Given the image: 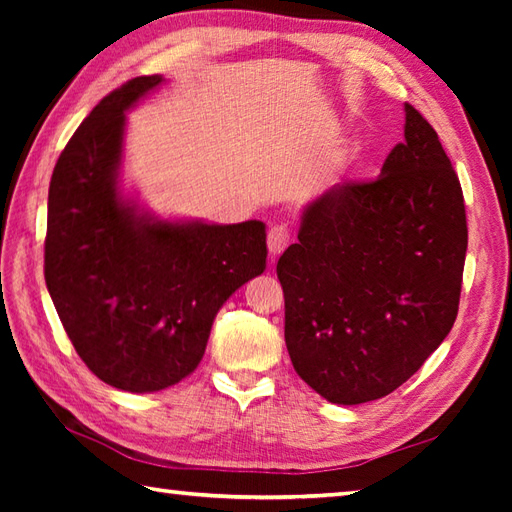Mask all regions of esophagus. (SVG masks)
<instances>
[{"label":"esophagus","instance_id":"1","mask_svg":"<svg viewBox=\"0 0 512 512\" xmlns=\"http://www.w3.org/2000/svg\"><path fill=\"white\" fill-rule=\"evenodd\" d=\"M290 242V228L286 224H275L268 228V250L270 255L277 257L286 250Z\"/></svg>","mask_w":512,"mask_h":512}]
</instances>
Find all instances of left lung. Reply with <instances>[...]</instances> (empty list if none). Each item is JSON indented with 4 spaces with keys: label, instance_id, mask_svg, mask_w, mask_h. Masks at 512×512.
Segmentation results:
<instances>
[{
    "label": "left lung",
    "instance_id": "left-lung-1",
    "mask_svg": "<svg viewBox=\"0 0 512 512\" xmlns=\"http://www.w3.org/2000/svg\"><path fill=\"white\" fill-rule=\"evenodd\" d=\"M297 237L277 262L295 372L334 405L391 394L451 332L469 244L458 173L416 107L380 176L308 202Z\"/></svg>",
    "mask_w": 512,
    "mask_h": 512
}]
</instances>
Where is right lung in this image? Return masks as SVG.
Here are the masks:
<instances>
[{"label":"right lung","mask_w":512,"mask_h":512,"mask_svg":"<svg viewBox=\"0 0 512 512\" xmlns=\"http://www.w3.org/2000/svg\"><path fill=\"white\" fill-rule=\"evenodd\" d=\"M165 81L138 76L76 129L48 191L46 286L103 383L149 394L200 365L215 314L266 270V224L160 220L121 189L125 112Z\"/></svg>","instance_id":"add662e5"}]
</instances>
